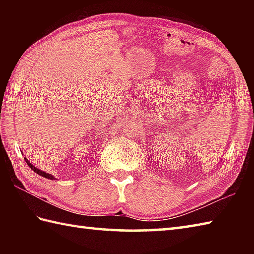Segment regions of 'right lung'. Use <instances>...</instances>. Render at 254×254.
<instances>
[{
    "mask_svg": "<svg viewBox=\"0 0 254 254\" xmlns=\"http://www.w3.org/2000/svg\"><path fill=\"white\" fill-rule=\"evenodd\" d=\"M25 160H26V163H27V165H28L30 168H31V170H34L36 174H38L39 176H41V177H44V178H47V179H50V180H55V177H53L52 175H50V174H47V172H45V171H42V170H40V169H38L37 167H35L34 165H31V163H29V160L27 159V158H25Z\"/></svg>",
    "mask_w": 254,
    "mask_h": 254,
    "instance_id": "add662e5",
    "label": "right lung"
}]
</instances>
